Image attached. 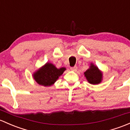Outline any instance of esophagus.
<instances>
[{
	"label": "esophagus",
	"instance_id": "1",
	"mask_svg": "<svg viewBox=\"0 0 130 130\" xmlns=\"http://www.w3.org/2000/svg\"><path fill=\"white\" fill-rule=\"evenodd\" d=\"M71 70L73 71H76L77 70V66H74V67H71Z\"/></svg>",
	"mask_w": 130,
	"mask_h": 130
}]
</instances>
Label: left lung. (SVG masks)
I'll return each mask as SVG.
<instances>
[{
    "instance_id": "1",
    "label": "left lung",
    "mask_w": 130,
    "mask_h": 130,
    "mask_svg": "<svg viewBox=\"0 0 130 130\" xmlns=\"http://www.w3.org/2000/svg\"><path fill=\"white\" fill-rule=\"evenodd\" d=\"M84 75L88 82L92 84H98L102 79V73L99 71L97 66L92 64L90 68L84 72Z\"/></svg>"
}]
</instances>
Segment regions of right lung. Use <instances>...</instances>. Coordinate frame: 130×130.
Instances as JSON below:
<instances>
[{"label": "right lung", "mask_w": 130, "mask_h": 130, "mask_svg": "<svg viewBox=\"0 0 130 130\" xmlns=\"http://www.w3.org/2000/svg\"><path fill=\"white\" fill-rule=\"evenodd\" d=\"M65 70V68L57 69L53 64L46 63L43 68L35 72L33 77L38 84L50 86L56 81Z\"/></svg>", "instance_id": "obj_1"}]
</instances>
